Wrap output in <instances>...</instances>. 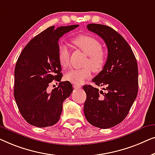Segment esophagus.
<instances>
[{
    "mask_svg": "<svg viewBox=\"0 0 155 155\" xmlns=\"http://www.w3.org/2000/svg\"><path fill=\"white\" fill-rule=\"evenodd\" d=\"M73 86H74V88L76 89H78V88H81V85H78V84H74Z\"/></svg>",
    "mask_w": 155,
    "mask_h": 155,
    "instance_id": "1",
    "label": "esophagus"
}]
</instances>
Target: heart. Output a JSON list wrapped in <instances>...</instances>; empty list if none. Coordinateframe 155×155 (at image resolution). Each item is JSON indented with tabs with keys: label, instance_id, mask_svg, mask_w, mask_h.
<instances>
[{
	"label": "heart",
	"instance_id": "b5f03b06",
	"mask_svg": "<svg viewBox=\"0 0 155 155\" xmlns=\"http://www.w3.org/2000/svg\"><path fill=\"white\" fill-rule=\"evenodd\" d=\"M72 43L88 55L84 65L81 69H72L65 75V78L74 84H81L91 77V69L98 72L103 68L106 62V55L102 51V45L96 38L88 35H80L72 39ZM58 58L63 69L67 68L69 63V51L64 44L58 46Z\"/></svg>",
	"mask_w": 155,
	"mask_h": 155
}]
</instances>
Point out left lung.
Here are the masks:
<instances>
[{
	"label": "left lung",
	"instance_id": "obj_1",
	"mask_svg": "<svg viewBox=\"0 0 155 155\" xmlns=\"http://www.w3.org/2000/svg\"><path fill=\"white\" fill-rule=\"evenodd\" d=\"M87 29L103 39L108 55L102 70L92 80L97 86L104 87L105 91L91 85L83 86L86 93L84 115L91 125L103 129L112 128L126 118L137 97V61L130 45L112 28L89 24Z\"/></svg>",
	"mask_w": 155,
	"mask_h": 155
}]
</instances>
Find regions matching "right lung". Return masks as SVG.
<instances>
[{
    "label": "right lung",
    "mask_w": 155,
    "mask_h": 155,
    "mask_svg": "<svg viewBox=\"0 0 155 155\" xmlns=\"http://www.w3.org/2000/svg\"><path fill=\"white\" fill-rule=\"evenodd\" d=\"M78 25L50 27L32 38L19 55L15 69L14 97L19 111L29 124L39 128L53 126L60 119L64 100L73 91L62 77L58 58V41ZM53 80L58 86L47 92Z\"/></svg>",
    "instance_id": "right-lung-1"
}]
</instances>
